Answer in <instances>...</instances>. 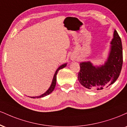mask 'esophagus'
I'll list each match as a JSON object with an SVG mask.
<instances>
[{
	"label": "esophagus",
	"instance_id": "obj_1",
	"mask_svg": "<svg viewBox=\"0 0 127 127\" xmlns=\"http://www.w3.org/2000/svg\"><path fill=\"white\" fill-rule=\"evenodd\" d=\"M71 60H73V61L76 60V59H75V58H74V57H71Z\"/></svg>",
	"mask_w": 127,
	"mask_h": 127
}]
</instances>
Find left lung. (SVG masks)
Segmentation results:
<instances>
[{
    "mask_svg": "<svg viewBox=\"0 0 127 127\" xmlns=\"http://www.w3.org/2000/svg\"><path fill=\"white\" fill-rule=\"evenodd\" d=\"M110 49L103 65L94 66L91 62L80 64L78 79L82 86L92 91H99L108 88L117 80L123 66V56L121 39L116 30Z\"/></svg>",
    "mask_w": 127,
    "mask_h": 127,
    "instance_id": "8db88e82",
    "label": "left lung"
}]
</instances>
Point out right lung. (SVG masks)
Listing matches in <instances>:
<instances>
[{
  "instance_id": "obj_1",
  "label": "right lung",
  "mask_w": 127,
  "mask_h": 127,
  "mask_svg": "<svg viewBox=\"0 0 127 127\" xmlns=\"http://www.w3.org/2000/svg\"><path fill=\"white\" fill-rule=\"evenodd\" d=\"M66 65H67V63H65V64H62V65H60V66L59 67L57 68V70H56V71L55 72V74L54 75V77H53V81H52L51 86H50V88H49L47 90V91L45 92V93H44V94H42L40 96H38L31 97V98H35V97H36V98H40V97H44V96H45L48 95H49L50 94H51L52 92L54 91L55 87H56V80H57V79H56V78H57V74L58 71H59L60 69H62V68H63L64 67H65L66 66Z\"/></svg>"
}]
</instances>
